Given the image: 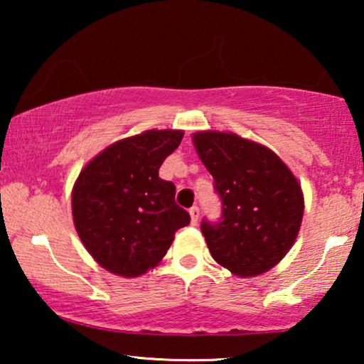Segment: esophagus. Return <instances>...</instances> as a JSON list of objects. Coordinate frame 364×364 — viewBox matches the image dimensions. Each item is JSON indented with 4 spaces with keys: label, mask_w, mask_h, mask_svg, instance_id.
Instances as JSON below:
<instances>
[{
    "label": "esophagus",
    "mask_w": 364,
    "mask_h": 364,
    "mask_svg": "<svg viewBox=\"0 0 364 364\" xmlns=\"http://www.w3.org/2000/svg\"><path fill=\"white\" fill-rule=\"evenodd\" d=\"M191 218H192V223L193 225H196V223L198 222V217H200V208H198L197 205H193V207H191Z\"/></svg>",
    "instance_id": "34e87169"
}]
</instances>
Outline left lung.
I'll return each instance as SVG.
<instances>
[{
    "label": "left lung",
    "instance_id": "1",
    "mask_svg": "<svg viewBox=\"0 0 364 364\" xmlns=\"http://www.w3.org/2000/svg\"><path fill=\"white\" fill-rule=\"evenodd\" d=\"M193 144L222 200L220 218L200 225L213 260L238 277L268 272L300 230V183L275 152L235 134L197 132Z\"/></svg>",
    "mask_w": 364,
    "mask_h": 364
}]
</instances>
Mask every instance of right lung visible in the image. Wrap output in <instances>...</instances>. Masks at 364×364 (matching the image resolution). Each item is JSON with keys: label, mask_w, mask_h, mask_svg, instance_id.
<instances>
[{"label": "right lung", "mask_w": 364, "mask_h": 364, "mask_svg": "<svg viewBox=\"0 0 364 364\" xmlns=\"http://www.w3.org/2000/svg\"><path fill=\"white\" fill-rule=\"evenodd\" d=\"M182 131H147L94 157L73 191L77 235L99 265L137 277L166 255L191 215L176 203V186L159 168L176 151Z\"/></svg>", "instance_id": "1"}]
</instances>
